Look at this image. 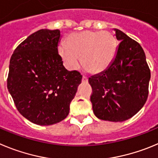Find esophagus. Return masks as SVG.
Instances as JSON below:
<instances>
[{
	"instance_id": "1",
	"label": "esophagus",
	"mask_w": 158,
	"mask_h": 158,
	"mask_svg": "<svg viewBox=\"0 0 158 158\" xmlns=\"http://www.w3.org/2000/svg\"><path fill=\"white\" fill-rule=\"evenodd\" d=\"M82 82H88V78L86 77V76H82Z\"/></svg>"
}]
</instances>
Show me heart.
<instances>
[{
    "mask_svg": "<svg viewBox=\"0 0 158 158\" xmlns=\"http://www.w3.org/2000/svg\"><path fill=\"white\" fill-rule=\"evenodd\" d=\"M66 44L58 48L60 56L69 69L79 66L80 58L83 67L91 73H100L109 68L116 52V39L109 31H83L72 33Z\"/></svg>",
    "mask_w": 158,
    "mask_h": 158,
    "instance_id": "obj_1",
    "label": "heart"
}]
</instances>
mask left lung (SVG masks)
Returning a JSON list of instances; mask_svg holds the SVG:
<instances>
[{"label":"left lung","instance_id":"left-lung-1","mask_svg":"<svg viewBox=\"0 0 158 158\" xmlns=\"http://www.w3.org/2000/svg\"><path fill=\"white\" fill-rule=\"evenodd\" d=\"M115 31L120 43L114 60L106 70L89 78V83L95 116L121 122L135 116L146 103L150 70L139 43L120 30Z\"/></svg>","mask_w":158,"mask_h":158}]
</instances>
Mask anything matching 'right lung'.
<instances>
[{"instance_id": "obj_1", "label": "right lung", "mask_w": 158, "mask_h": 158, "mask_svg": "<svg viewBox=\"0 0 158 158\" xmlns=\"http://www.w3.org/2000/svg\"><path fill=\"white\" fill-rule=\"evenodd\" d=\"M59 30L42 29L21 42L11 56L7 86L22 116L38 125L61 121L82 81L58 53Z\"/></svg>"}]
</instances>
